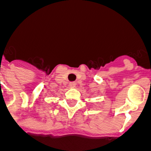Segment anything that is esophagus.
<instances>
[{
    "label": "esophagus",
    "instance_id": "1",
    "mask_svg": "<svg viewBox=\"0 0 151 151\" xmlns=\"http://www.w3.org/2000/svg\"><path fill=\"white\" fill-rule=\"evenodd\" d=\"M75 86H76L75 82H70V83H69V86H70V87H74Z\"/></svg>",
    "mask_w": 151,
    "mask_h": 151
}]
</instances>
